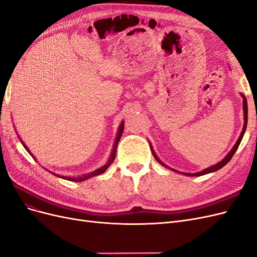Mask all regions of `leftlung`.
Segmentation results:
<instances>
[{"label":"left lung","instance_id":"8db88e82","mask_svg":"<svg viewBox=\"0 0 257 257\" xmlns=\"http://www.w3.org/2000/svg\"><path fill=\"white\" fill-rule=\"evenodd\" d=\"M241 96H242V98H243V115H244V124H243V128H242V132H241V134H240V136H239V138H238V141L236 142V144H235V146L232 147V149L229 151V153L226 155V157H225L221 162H219L217 163V164H215V165H213V166H211V167H209V168H206V169H204V170H201V172H199V173H196V174H189V173H181L182 175H184V176H191V177H196V176H203V175H207V174H209V173H213V172H216V170H219V169H221L222 167H224L225 165L227 164V163L231 160V158H232V155L235 154V152L237 151V149H238V147H239V145H240V143H241V141H242V137H243V135H244V132H245V130H246V124H247V103H246V98L244 97V95L243 94H241ZM150 148H151V151H152V153H153V155H154V158L157 159V161L160 163V164H162L163 166H165V167H167V168H169V169H172V170H174V172H176V173H180L179 172V170H176V169H173V168H170V167H168L167 165H165L164 163H163L158 157H157V154L154 153V151H153V149H152V147L150 146Z\"/></svg>","mask_w":257,"mask_h":257}]
</instances>
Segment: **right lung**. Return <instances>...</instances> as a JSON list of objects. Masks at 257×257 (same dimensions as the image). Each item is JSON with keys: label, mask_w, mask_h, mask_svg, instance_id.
I'll return each mask as SVG.
<instances>
[{"label": "right lung", "mask_w": 257, "mask_h": 257, "mask_svg": "<svg viewBox=\"0 0 257 257\" xmlns=\"http://www.w3.org/2000/svg\"><path fill=\"white\" fill-rule=\"evenodd\" d=\"M123 130H124V122H122V123L120 124L119 130H118V134H116V138H115L114 144H113V149H112L111 155H110L109 160H108V162L106 163V164H105L104 166H102V167H100V168H98V169L94 170V172L89 173V174H87V175H82V176H80V177H75V178H72V177H64V176H60V175H56V174H53V175H54V176H57V177H61V178H63V179H66V180H69V181L80 182V181H84V180H87V179H89V178H92V177H94V176H97V175L103 174L104 172H106V169H107L108 167H109V166L111 165V163H112V162H113V160H114V157H115V151H116V146H118V143H119L120 138H121V136H122ZM21 144H22V145H23V147H25L26 149L28 150V152L31 154V152L29 151V149H28V148H27V146H26L25 144H23L22 142H21ZM31 155H32V154H31ZM32 157H33V155H32Z\"/></svg>", "instance_id": "obj_1"}]
</instances>
